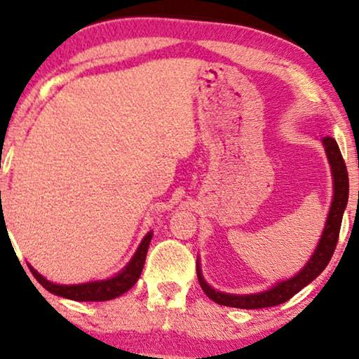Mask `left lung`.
Segmentation results:
<instances>
[{
	"label": "left lung",
	"instance_id": "obj_1",
	"mask_svg": "<svg viewBox=\"0 0 359 359\" xmlns=\"http://www.w3.org/2000/svg\"><path fill=\"white\" fill-rule=\"evenodd\" d=\"M323 149H325L328 163H330L332 170V180H333V198L330 204V210H328L325 227L320 235L316 250H313L312 257L309 262L304 264L301 271L294 274L292 278L284 279L273 284L266 291L255 292V294H229L222 291H215L212 286L205 283L201 271V263L198 258L196 268H198V279L201 287L205 292V296L212 299L215 304L237 309H263V307H273L279 306V304L286 302L291 299L294 294H297L302 287L311 284L318 274H320L325 266L330 262L333 252H335L338 233H340L341 219L345 208L348 204V191H350V183H348V171L345 160H343L341 151L338 149L337 140L333 137H323L322 139Z\"/></svg>",
	"mask_w": 359,
	"mask_h": 359
}]
</instances>
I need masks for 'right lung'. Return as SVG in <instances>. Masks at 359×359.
Masks as SVG:
<instances>
[{
	"label": "right lung",
	"mask_w": 359,
	"mask_h": 359,
	"mask_svg": "<svg viewBox=\"0 0 359 359\" xmlns=\"http://www.w3.org/2000/svg\"><path fill=\"white\" fill-rule=\"evenodd\" d=\"M151 237H154V232L150 230V232L142 238L139 248H137L134 257L130 258V262L127 263L116 276L100 279V281H90L81 284H57L43 278L41 273H37V269H34L31 266V264H29V269H31L34 278H36L48 292L55 294V296L72 299V301L78 302L111 301V299L119 297L124 292L129 291V289L137 283V279L140 278Z\"/></svg>",
	"instance_id": "1"
}]
</instances>
